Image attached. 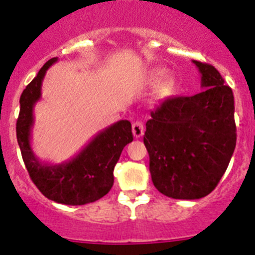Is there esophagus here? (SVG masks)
Wrapping results in <instances>:
<instances>
[{"mask_svg": "<svg viewBox=\"0 0 255 255\" xmlns=\"http://www.w3.org/2000/svg\"><path fill=\"white\" fill-rule=\"evenodd\" d=\"M132 132H133V135H134L135 138H139V137H142L144 133L143 122H142V121H135V122L132 125Z\"/></svg>", "mask_w": 255, "mask_h": 255, "instance_id": "1", "label": "esophagus"}]
</instances>
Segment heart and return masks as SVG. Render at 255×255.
Returning <instances> with one entry per match:
<instances>
[{
  "label": "heart",
  "mask_w": 255,
  "mask_h": 255,
  "mask_svg": "<svg viewBox=\"0 0 255 255\" xmlns=\"http://www.w3.org/2000/svg\"><path fill=\"white\" fill-rule=\"evenodd\" d=\"M171 85H172V82H171L170 78H163V79H161L156 85L157 97H163V95L167 94L168 90L171 89Z\"/></svg>",
  "instance_id": "obj_1"
}]
</instances>
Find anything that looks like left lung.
Returning <instances> with one entry per match:
<instances>
[{
    "instance_id": "obj_1",
    "label": "left lung",
    "mask_w": 255,
    "mask_h": 255,
    "mask_svg": "<svg viewBox=\"0 0 255 255\" xmlns=\"http://www.w3.org/2000/svg\"><path fill=\"white\" fill-rule=\"evenodd\" d=\"M203 92L168 98L151 112L143 142L152 182L172 199L210 194L227 171L235 144L234 95L213 65L192 60Z\"/></svg>"
}]
</instances>
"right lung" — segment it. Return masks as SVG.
Here are the masks:
<instances>
[{"mask_svg":"<svg viewBox=\"0 0 255 255\" xmlns=\"http://www.w3.org/2000/svg\"><path fill=\"white\" fill-rule=\"evenodd\" d=\"M56 61L58 58L50 59L21 94L16 135L28 175L41 194L59 204L84 205L94 203L112 189L114 166L123 148L133 141L132 126L129 121L109 126L66 162L49 165L39 161L30 143L34 107L41 97L45 73Z\"/></svg>","mask_w":255,"mask_h":255,"instance_id":"add662e5","label":"right lung"}]
</instances>
